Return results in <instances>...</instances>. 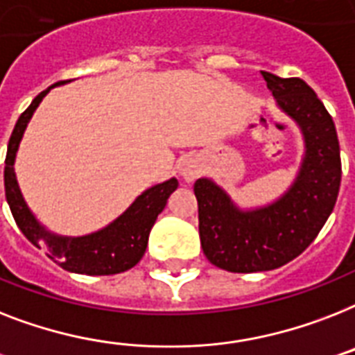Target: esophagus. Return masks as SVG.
Masks as SVG:
<instances>
[{"label":"esophagus","mask_w":355,"mask_h":355,"mask_svg":"<svg viewBox=\"0 0 355 355\" xmlns=\"http://www.w3.org/2000/svg\"><path fill=\"white\" fill-rule=\"evenodd\" d=\"M198 171H200V168H198L197 160H193V158H186V160L180 164V175H182L186 180H193V178H197Z\"/></svg>","instance_id":"34e87169"}]
</instances>
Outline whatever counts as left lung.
Instances as JSON below:
<instances>
[{"label":"left lung","mask_w":355,"mask_h":355,"mask_svg":"<svg viewBox=\"0 0 355 355\" xmlns=\"http://www.w3.org/2000/svg\"><path fill=\"white\" fill-rule=\"evenodd\" d=\"M261 74L279 107L301 125L306 158L292 189L257 211H239L207 178L195 182L204 255L233 273L268 272L301 255L330 217L341 184L336 125L318 94L301 78Z\"/></svg>","instance_id":"obj_1"}]
</instances>
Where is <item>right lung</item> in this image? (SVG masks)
Returning <instances> with one entry per match:
<instances>
[{
	"mask_svg": "<svg viewBox=\"0 0 355 355\" xmlns=\"http://www.w3.org/2000/svg\"><path fill=\"white\" fill-rule=\"evenodd\" d=\"M60 83L65 82H58L54 85ZM49 89L37 94L33 103L21 112L8 140L7 158H5V197L8 207L23 235L34 246L40 248V244H45L49 257L58 262L63 270L85 273V275H112V273L125 272L144 257L148 248L149 232L157 220L158 213L166 207L169 195L177 189L178 180L171 178L168 182L158 184L144 191L122 217L116 218L102 232L78 239L54 237L45 232L36 223V218L28 211L27 204L23 200L14 175V157L28 120L42 102V98L49 93Z\"/></svg>",
	"mask_w": 355,
	"mask_h": 355,
	"instance_id": "1",
	"label": "right lung"
}]
</instances>
